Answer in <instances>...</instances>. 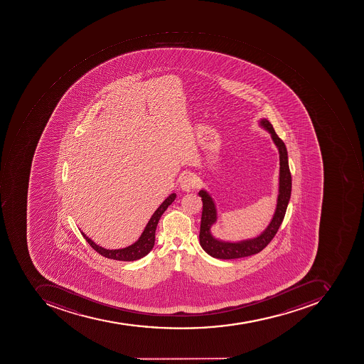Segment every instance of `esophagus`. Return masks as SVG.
<instances>
[{
	"label": "esophagus",
	"mask_w": 364,
	"mask_h": 364,
	"mask_svg": "<svg viewBox=\"0 0 364 364\" xmlns=\"http://www.w3.org/2000/svg\"><path fill=\"white\" fill-rule=\"evenodd\" d=\"M197 186V178L193 173H186L181 178V188L183 191H191Z\"/></svg>",
	"instance_id": "esophagus-1"
}]
</instances>
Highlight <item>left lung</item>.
Segmentation results:
<instances>
[{"instance_id": "1", "label": "left lung", "mask_w": 364, "mask_h": 364, "mask_svg": "<svg viewBox=\"0 0 364 364\" xmlns=\"http://www.w3.org/2000/svg\"><path fill=\"white\" fill-rule=\"evenodd\" d=\"M259 126L270 134L271 139L274 141L279 151V187L277 196V205L274 216L266 228L259 235L252 238L242 239L238 241L223 240L213 236L211 227L218 221V213L215 199L205 189L199 191V197L203 200V213H201L200 233L199 242L201 248L208 253L209 256L217 259H237L243 257L252 256L266 248L267 245L272 240L281 223L286 215L287 207L291 197V173L289 169L288 151L286 145L281 141L274 132L270 122L266 118H261Z\"/></svg>"}]
</instances>
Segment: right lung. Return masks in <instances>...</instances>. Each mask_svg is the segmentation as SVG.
I'll list each match as a JSON object with an SVG mask.
<instances>
[{
	"label": "right lung",
	"mask_w": 364,
	"mask_h": 364,
	"mask_svg": "<svg viewBox=\"0 0 364 364\" xmlns=\"http://www.w3.org/2000/svg\"><path fill=\"white\" fill-rule=\"evenodd\" d=\"M175 199L176 193L169 195L168 197L163 201V203L159 205V208L156 209L155 213H153V216L151 217L147 225H146L145 229H144L143 232H141V237L137 239V241L132 243L131 246L125 247V248H103V247L96 245L92 239L88 238L83 231H80V232L83 235L85 240L90 243V247H92L94 250L97 251L100 255L105 257V258L119 261L138 260V259L147 256L148 253L151 252V249L154 248V245H155L156 228H157V225H159V219H161V215L165 213L166 209L168 208V205H171Z\"/></svg>",
	"instance_id": "obj_1"
}]
</instances>
